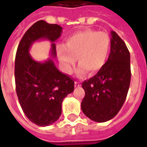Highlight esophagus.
<instances>
[{
  "mask_svg": "<svg viewBox=\"0 0 147 147\" xmlns=\"http://www.w3.org/2000/svg\"><path fill=\"white\" fill-rule=\"evenodd\" d=\"M74 84H75V87H76V88H78V87H80V86H81V83H80L79 82H75V83H74Z\"/></svg>",
  "mask_w": 147,
  "mask_h": 147,
  "instance_id": "1",
  "label": "esophagus"
}]
</instances>
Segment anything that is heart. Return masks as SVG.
I'll list each match as a JSON object with an SVG mask.
<instances>
[{
	"label": "heart",
	"mask_w": 147,
	"mask_h": 147,
	"mask_svg": "<svg viewBox=\"0 0 147 147\" xmlns=\"http://www.w3.org/2000/svg\"><path fill=\"white\" fill-rule=\"evenodd\" d=\"M111 48V39L107 33L86 30L68 36L65 45L57 48V55L65 73L71 74L76 62L80 64L76 74L83 76L89 71L95 74L105 66Z\"/></svg>",
	"instance_id": "heart-1"
}]
</instances>
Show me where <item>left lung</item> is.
<instances>
[{
  "label": "left lung",
  "instance_id": "1",
  "mask_svg": "<svg viewBox=\"0 0 147 147\" xmlns=\"http://www.w3.org/2000/svg\"><path fill=\"white\" fill-rule=\"evenodd\" d=\"M111 48L102 69L82 82L85 96L81 107L94 122L104 123L113 118L122 108L129 88L130 54L124 42L111 31Z\"/></svg>",
  "mask_w": 147,
  "mask_h": 147
}]
</instances>
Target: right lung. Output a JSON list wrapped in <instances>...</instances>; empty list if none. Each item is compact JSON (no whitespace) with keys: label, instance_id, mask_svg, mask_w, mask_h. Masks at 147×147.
<instances>
[{"label":"right lung","instance_id":"obj_1","mask_svg":"<svg viewBox=\"0 0 147 147\" xmlns=\"http://www.w3.org/2000/svg\"><path fill=\"white\" fill-rule=\"evenodd\" d=\"M61 32V26L39 20L25 32L16 53L14 76L18 101L28 119L42 127L59 118L62 101L73 92L74 81L60 72L51 59L43 63L34 60L29 50L36 41L47 39L52 42L51 53L55 57L53 42Z\"/></svg>","mask_w":147,"mask_h":147}]
</instances>
